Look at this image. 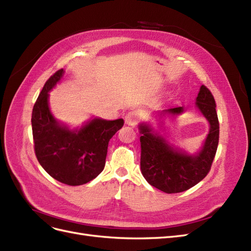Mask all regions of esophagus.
<instances>
[{"instance_id": "34e87169", "label": "esophagus", "mask_w": 251, "mask_h": 251, "mask_svg": "<svg viewBox=\"0 0 251 251\" xmlns=\"http://www.w3.org/2000/svg\"><path fill=\"white\" fill-rule=\"evenodd\" d=\"M138 120H139V113L135 110L127 112L125 115V121H126V124L128 126L137 125Z\"/></svg>"}]
</instances>
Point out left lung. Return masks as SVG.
<instances>
[{
	"instance_id": "1",
	"label": "left lung",
	"mask_w": 251,
	"mask_h": 251,
	"mask_svg": "<svg viewBox=\"0 0 251 251\" xmlns=\"http://www.w3.org/2000/svg\"><path fill=\"white\" fill-rule=\"evenodd\" d=\"M196 105L208 120L210 128L202 150L197 155H187L174 149L171 144L147 124L139 130L141 155L140 169L149 183L166 194L185 192L198 184L209 173L219 143V120L216 101L208 88L201 86ZM183 107L163 110L161 114L179 115Z\"/></svg>"
}]
</instances>
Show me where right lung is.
I'll return each mask as SVG.
<instances>
[{
  "mask_svg": "<svg viewBox=\"0 0 251 251\" xmlns=\"http://www.w3.org/2000/svg\"><path fill=\"white\" fill-rule=\"evenodd\" d=\"M56 71L44 85L33 105L31 125L35 156L52 178L76 186L88 183L100 175L105 164L108 144L124 126V119L95 118L70 131L52 116L48 105L49 91L63 77Z\"/></svg>",
  "mask_w": 251,
  "mask_h": 251,
  "instance_id": "1",
  "label": "right lung"
}]
</instances>
